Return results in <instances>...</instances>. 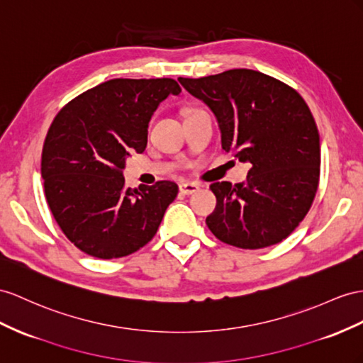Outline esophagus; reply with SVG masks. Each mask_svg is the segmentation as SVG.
<instances>
[{"instance_id": "esophagus-1", "label": "esophagus", "mask_w": 363, "mask_h": 363, "mask_svg": "<svg viewBox=\"0 0 363 363\" xmlns=\"http://www.w3.org/2000/svg\"><path fill=\"white\" fill-rule=\"evenodd\" d=\"M199 190V185L196 182H182L179 184V191L182 194H194Z\"/></svg>"}]
</instances>
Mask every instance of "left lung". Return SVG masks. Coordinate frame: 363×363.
Masks as SVG:
<instances>
[{"label":"left lung","instance_id":"left-lung-1","mask_svg":"<svg viewBox=\"0 0 363 363\" xmlns=\"http://www.w3.org/2000/svg\"><path fill=\"white\" fill-rule=\"evenodd\" d=\"M178 81L215 113L222 148L252 165L245 182L210 185L216 196L206 219L210 231L238 248L279 244L318 191L320 141L310 107L285 82L250 69Z\"/></svg>","mask_w":363,"mask_h":363}]
</instances>
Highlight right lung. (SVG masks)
Wrapping results in <instances>:
<instances>
[{"label":"right lung","instance_id":"right-lung-1","mask_svg":"<svg viewBox=\"0 0 363 363\" xmlns=\"http://www.w3.org/2000/svg\"><path fill=\"white\" fill-rule=\"evenodd\" d=\"M181 87L172 78L102 82L55 116L41 156L44 193L55 220L89 256H128L156 235L178 185L127 189L125 157L143 153L157 106Z\"/></svg>","mask_w":363,"mask_h":363}]
</instances>
